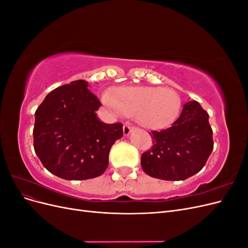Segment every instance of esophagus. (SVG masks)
Wrapping results in <instances>:
<instances>
[{
    "mask_svg": "<svg viewBox=\"0 0 248 248\" xmlns=\"http://www.w3.org/2000/svg\"><path fill=\"white\" fill-rule=\"evenodd\" d=\"M134 130H137V127L131 126V125H125L124 128H123L124 136H125V137H128L129 134H130L132 131H134Z\"/></svg>",
    "mask_w": 248,
    "mask_h": 248,
    "instance_id": "obj_1",
    "label": "esophagus"
}]
</instances>
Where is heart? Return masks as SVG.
<instances>
[{"mask_svg": "<svg viewBox=\"0 0 248 248\" xmlns=\"http://www.w3.org/2000/svg\"><path fill=\"white\" fill-rule=\"evenodd\" d=\"M103 102L120 114L134 115L147 129H162L177 119L181 100L170 88L147 86L121 87L114 94H104Z\"/></svg>", "mask_w": 248, "mask_h": 248, "instance_id": "1", "label": "heart"}]
</instances>
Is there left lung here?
<instances>
[{
	"instance_id": "8db88e82",
	"label": "left lung",
	"mask_w": 248,
	"mask_h": 248,
	"mask_svg": "<svg viewBox=\"0 0 248 248\" xmlns=\"http://www.w3.org/2000/svg\"><path fill=\"white\" fill-rule=\"evenodd\" d=\"M208 112L196 101L186 102L168 129L152 131L153 146L141 154L140 164L153 178L180 181L199 172L213 150Z\"/></svg>"
}]
</instances>
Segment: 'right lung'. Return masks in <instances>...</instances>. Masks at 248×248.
Instances as JSON below:
<instances>
[{
  "instance_id": "1",
  "label": "right lung",
  "mask_w": 248,
  "mask_h": 248,
  "mask_svg": "<svg viewBox=\"0 0 248 248\" xmlns=\"http://www.w3.org/2000/svg\"><path fill=\"white\" fill-rule=\"evenodd\" d=\"M100 106L82 79L46 95L35 112L33 137L35 152L51 174L87 180L106 171L110 148L123 137V125L99 121Z\"/></svg>"
}]
</instances>
